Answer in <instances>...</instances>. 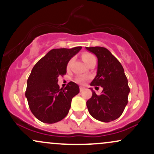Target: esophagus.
Segmentation results:
<instances>
[{
	"label": "esophagus",
	"instance_id": "obj_1",
	"mask_svg": "<svg viewBox=\"0 0 154 154\" xmlns=\"http://www.w3.org/2000/svg\"><path fill=\"white\" fill-rule=\"evenodd\" d=\"M84 90H85V88L84 87H80V88H79V91H80V92H82L83 91H84Z\"/></svg>",
	"mask_w": 154,
	"mask_h": 154
}]
</instances>
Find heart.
I'll use <instances>...</instances> for the list:
<instances>
[{
  "mask_svg": "<svg viewBox=\"0 0 154 154\" xmlns=\"http://www.w3.org/2000/svg\"><path fill=\"white\" fill-rule=\"evenodd\" d=\"M82 59L83 60V61H84L86 64H88V63L91 62L92 61L95 60V57L94 55L90 54V53H84V54L82 55ZM70 63H71V61H70L68 63V67L69 66ZM87 80L88 78L85 77H79L76 79V82L79 83V84H85V83L87 82Z\"/></svg>",
  "mask_w": 154,
  "mask_h": 154,
  "instance_id": "1",
  "label": "heart"
}]
</instances>
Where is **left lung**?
Masks as SVG:
<instances>
[{"mask_svg": "<svg viewBox=\"0 0 154 154\" xmlns=\"http://www.w3.org/2000/svg\"><path fill=\"white\" fill-rule=\"evenodd\" d=\"M98 59L97 75L91 86L103 88L98 95L91 89L92 97L88 100L90 114L98 121L109 122L119 117L128 102L130 88L124 69L120 62L103 47H85Z\"/></svg>", "mask_w": 154, "mask_h": 154, "instance_id": "obj_1", "label": "left lung"}]
</instances>
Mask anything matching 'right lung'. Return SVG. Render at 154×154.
I'll return each instance as SVG.
<instances>
[{
    "instance_id": "1",
    "label": "right lung",
    "mask_w": 154,
    "mask_h": 154,
    "mask_svg": "<svg viewBox=\"0 0 154 154\" xmlns=\"http://www.w3.org/2000/svg\"><path fill=\"white\" fill-rule=\"evenodd\" d=\"M81 49V46L52 49L32 69L25 96L32 113L42 122L62 120L69 113L72 98L79 93V86L73 82L60 89L58 77L66 73L69 61Z\"/></svg>"
}]
</instances>
